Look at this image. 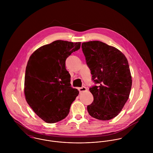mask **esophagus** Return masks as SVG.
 I'll use <instances>...</instances> for the list:
<instances>
[{
	"mask_svg": "<svg viewBox=\"0 0 153 153\" xmlns=\"http://www.w3.org/2000/svg\"><path fill=\"white\" fill-rule=\"evenodd\" d=\"M78 91H79V92L80 93H81V92H84V91H87V88H86V87H85L78 88Z\"/></svg>",
	"mask_w": 153,
	"mask_h": 153,
	"instance_id": "obj_1",
	"label": "esophagus"
}]
</instances>
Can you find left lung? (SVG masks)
<instances>
[{"mask_svg":"<svg viewBox=\"0 0 153 153\" xmlns=\"http://www.w3.org/2000/svg\"><path fill=\"white\" fill-rule=\"evenodd\" d=\"M87 65L97 85L90 87L94 101L87 106L89 114L100 120L118 115L127 101L132 86L128 61L118 49L101 41L82 44Z\"/></svg>","mask_w":153,"mask_h":153,"instance_id":"left-lung-1","label":"left lung"}]
</instances>
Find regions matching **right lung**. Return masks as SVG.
Masks as SVG:
<instances>
[{
  "instance_id": "add662e5",
  "label": "right lung",
  "mask_w": 153,
  "mask_h": 153,
  "mask_svg": "<svg viewBox=\"0 0 153 153\" xmlns=\"http://www.w3.org/2000/svg\"><path fill=\"white\" fill-rule=\"evenodd\" d=\"M80 47L81 42L58 40L40 47L29 58L25 76L26 100L48 123L64 119L79 94L71 87L65 61Z\"/></svg>"
}]
</instances>
